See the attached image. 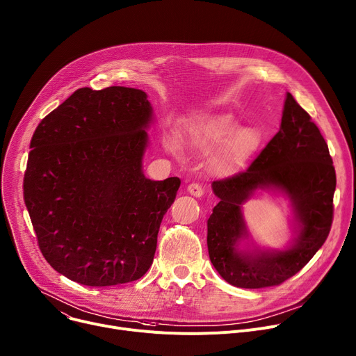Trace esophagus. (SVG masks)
Segmentation results:
<instances>
[{"label": "esophagus", "instance_id": "obj_1", "mask_svg": "<svg viewBox=\"0 0 356 356\" xmlns=\"http://www.w3.org/2000/svg\"><path fill=\"white\" fill-rule=\"evenodd\" d=\"M187 192L196 197H202L204 195V186L200 183H191L187 186Z\"/></svg>", "mask_w": 356, "mask_h": 356}]
</instances>
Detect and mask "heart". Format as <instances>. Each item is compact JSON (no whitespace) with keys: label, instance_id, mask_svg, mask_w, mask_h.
<instances>
[{"label":"heart","instance_id":"obj_1","mask_svg":"<svg viewBox=\"0 0 356 356\" xmlns=\"http://www.w3.org/2000/svg\"><path fill=\"white\" fill-rule=\"evenodd\" d=\"M188 141L203 152L227 143L223 160L241 159L250 154L259 146V133L253 129H239L229 115L206 117L192 123L187 129ZM170 149L177 150L176 140H170Z\"/></svg>","mask_w":356,"mask_h":356}]
</instances>
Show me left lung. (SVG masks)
Returning a JSON list of instances; mask_svg holds the SVG:
<instances>
[{
	"label": "left lung",
	"instance_id": "left-lung-1",
	"mask_svg": "<svg viewBox=\"0 0 356 356\" xmlns=\"http://www.w3.org/2000/svg\"><path fill=\"white\" fill-rule=\"evenodd\" d=\"M273 185L296 204L302 229L285 252L239 254L234 245L245 233L240 204L257 186ZM220 202L207 220V249L213 266L233 286H277L296 275L325 243L334 220L337 173L326 141L288 92L279 131L243 172L213 181Z\"/></svg>",
	"mask_w": 356,
	"mask_h": 356
}]
</instances>
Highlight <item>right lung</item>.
Returning <instances> with one entry per match:
<instances>
[{
	"mask_svg": "<svg viewBox=\"0 0 356 356\" xmlns=\"http://www.w3.org/2000/svg\"><path fill=\"white\" fill-rule=\"evenodd\" d=\"M152 107L145 91L83 87L37 126L24 202L53 269L86 286L140 279L179 177L146 179L141 157Z\"/></svg>",
	"mask_w": 356,
	"mask_h": 356,
	"instance_id": "right-lung-1",
	"label": "right lung"
}]
</instances>
